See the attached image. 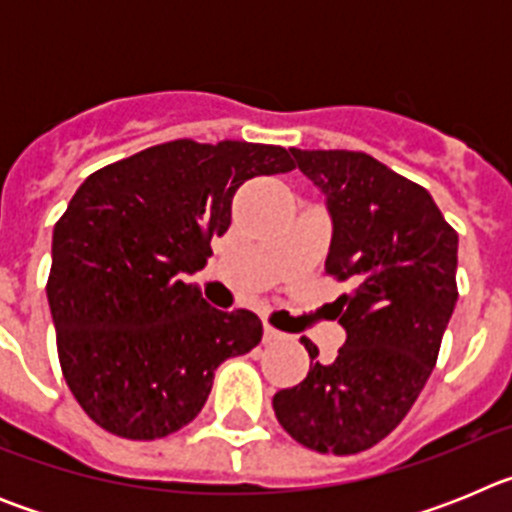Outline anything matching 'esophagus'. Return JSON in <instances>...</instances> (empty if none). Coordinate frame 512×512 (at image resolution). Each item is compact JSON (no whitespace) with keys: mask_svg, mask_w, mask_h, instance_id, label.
I'll return each mask as SVG.
<instances>
[{"mask_svg":"<svg viewBox=\"0 0 512 512\" xmlns=\"http://www.w3.org/2000/svg\"><path fill=\"white\" fill-rule=\"evenodd\" d=\"M284 338H287V333L277 330L274 325L264 323V343H277V341H284Z\"/></svg>","mask_w":512,"mask_h":512,"instance_id":"1","label":"esophagus"}]
</instances>
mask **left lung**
I'll return each instance as SVG.
<instances>
[{
  "label": "left lung",
  "mask_w": 512,
  "mask_h": 512,
  "mask_svg": "<svg viewBox=\"0 0 512 512\" xmlns=\"http://www.w3.org/2000/svg\"><path fill=\"white\" fill-rule=\"evenodd\" d=\"M295 164L325 197V269L356 284L333 302L346 343L330 364L302 338L310 372L271 400L289 436L320 454H359L400 425L438 359L456 305L459 235L433 197L377 158L300 151Z\"/></svg>",
  "instance_id": "1"
}]
</instances>
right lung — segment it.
<instances>
[{
    "instance_id": "1",
    "label": "right lung",
    "mask_w": 512,
    "mask_h": 512,
    "mask_svg": "<svg viewBox=\"0 0 512 512\" xmlns=\"http://www.w3.org/2000/svg\"><path fill=\"white\" fill-rule=\"evenodd\" d=\"M282 146H164L84 179L53 228L48 305L69 390L104 431L153 441L197 418L215 369L259 346L251 310H217L187 277L230 225L233 194L284 174Z\"/></svg>"
}]
</instances>
